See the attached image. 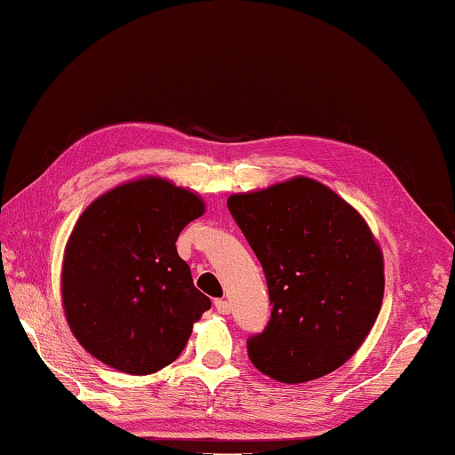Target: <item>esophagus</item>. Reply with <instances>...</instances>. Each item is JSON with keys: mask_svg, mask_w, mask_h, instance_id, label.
<instances>
[{"mask_svg": "<svg viewBox=\"0 0 455 455\" xmlns=\"http://www.w3.org/2000/svg\"><path fill=\"white\" fill-rule=\"evenodd\" d=\"M214 307H217V310L220 312V314H228L230 312V304L227 302V300H214Z\"/></svg>", "mask_w": 455, "mask_h": 455, "instance_id": "esophagus-1", "label": "esophagus"}]
</instances>
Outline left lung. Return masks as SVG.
Returning a JSON list of instances; mask_svg holds the SVG:
<instances>
[{
    "label": "left lung",
    "instance_id": "1",
    "mask_svg": "<svg viewBox=\"0 0 455 455\" xmlns=\"http://www.w3.org/2000/svg\"><path fill=\"white\" fill-rule=\"evenodd\" d=\"M267 276L270 320L249 338L256 370L302 384L348 362L384 299V256L362 214L332 188L294 177L228 196Z\"/></svg>",
    "mask_w": 455,
    "mask_h": 455
}]
</instances>
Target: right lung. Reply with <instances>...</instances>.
Here are the masks:
<instances>
[{
  "instance_id": "add662e5",
  "label": "right lung",
  "mask_w": 455,
  "mask_h": 455,
  "mask_svg": "<svg viewBox=\"0 0 455 455\" xmlns=\"http://www.w3.org/2000/svg\"><path fill=\"white\" fill-rule=\"evenodd\" d=\"M201 214L196 193L141 177L97 196L77 219L65 244L61 300L91 356L135 376L179 358L211 308L175 246Z\"/></svg>"
}]
</instances>
